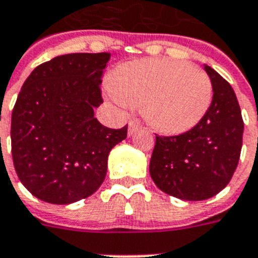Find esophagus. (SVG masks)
I'll list each match as a JSON object with an SVG mask.
<instances>
[{
  "label": "esophagus",
  "instance_id": "1",
  "mask_svg": "<svg viewBox=\"0 0 258 258\" xmlns=\"http://www.w3.org/2000/svg\"><path fill=\"white\" fill-rule=\"evenodd\" d=\"M140 127H142V125H140V122L131 121V122H129V123H127V135L131 136V135H133L135 132L139 131Z\"/></svg>",
  "mask_w": 258,
  "mask_h": 258
}]
</instances>
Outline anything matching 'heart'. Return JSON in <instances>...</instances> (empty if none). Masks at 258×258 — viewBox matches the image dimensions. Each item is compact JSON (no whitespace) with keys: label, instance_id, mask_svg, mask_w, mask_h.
<instances>
[{"label":"heart","instance_id":"1","mask_svg":"<svg viewBox=\"0 0 258 258\" xmlns=\"http://www.w3.org/2000/svg\"><path fill=\"white\" fill-rule=\"evenodd\" d=\"M110 97L126 106L143 103V114L155 131L181 135L208 112L213 86L204 70L174 59H143L115 70Z\"/></svg>","mask_w":258,"mask_h":258}]
</instances>
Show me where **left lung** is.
<instances>
[{"mask_svg": "<svg viewBox=\"0 0 258 258\" xmlns=\"http://www.w3.org/2000/svg\"><path fill=\"white\" fill-rule=\"evenodd\" d=\"M213 99L198 125L178 136H157L150 174L161 191L184 201H204L227 187L238 166L243 119L232 86L205 64Z\"/></svg>", "mask_w": 258, "mask_h": 258, "instance_id": "left-lung-1", "label": "left lung"}]
</instances>
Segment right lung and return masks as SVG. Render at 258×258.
Returning a JSON list of instances; mask_svg holds the SVG:
<instances>
[{
	"instance_id": "1",
	"label": "right lung",
	"mask_w": 258,
	"mask_h": 258,
	"mask_svg": "<svg viewBox=\"0 0 258 258\" xmlns=\"http://www.w3.org/2000/svg\"><path fill=\"white\" fill-rule=\"evenodd\" d=\"M110 56L61 54L35 67L22 86L11 123L13 165L44 202L69 205L96 192L108 154L126 139L127 125L110 129L95 118Z\"/></svg>"
}]
</instances>
